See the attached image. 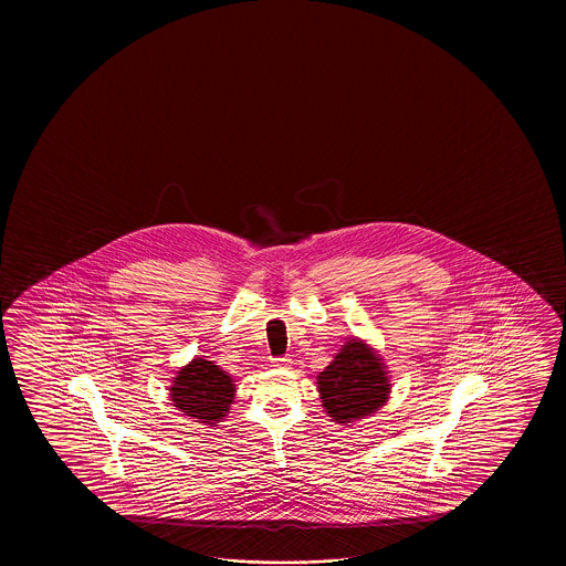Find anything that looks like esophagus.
I'll use <instances>...</instances> for the list:
<instances>
[{
    "label": "esophagus",
    "mask_w": 566,
    "mask_h": 566,
    "mask_svg": "<svg viewBox=\"0 0 566 566\" xmlns=\"http://www.w3.org/2000/svg\"><path fill=\"white\" fill-rule=\"evenodd\" d=\"M273 366L275 368H289L291 366V358L289 356H277V358H273Z\"/></svg>",
    "instance_id": "1"
}]
</instances>
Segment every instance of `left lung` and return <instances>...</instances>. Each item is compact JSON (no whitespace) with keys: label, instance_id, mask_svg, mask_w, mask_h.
<instances>
[{"label":"left lung","instance_id":"8db88e82","mask_svg":"<svg viewBox=\"0 0 566 566\" xmlns=\"http://www.w3.org/2000/svg\"><path fill=\"white\" fill-rule=\"evenodd\" d=\"M327 415L336 422H354L380 409L390 392L385 364L358 339H349L334 361L317 376Z\"/></svg>","mask_w":566,"mask_h":566}]
</instances>
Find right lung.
Returning <instances> with one entry per match:
<instances>
[{
    "instance_id": "add662e5",
    "label": "right lung",
    "mask_w": 566,
    "mask_h": 566,
    "mask_svg": "<svg viewBox=\"0 0 566 566\" xmlns=\"http://www.w3.org/2000/svg\"><path fill=\"white\" fill-rule=\"evenodd\" d=\"M174 407L196 422L217 424L227 417L234 398L232 378L220 370L214 361L196 358L184 366L174 386L169 388Z\"/></svg>"
}]
</instances>
